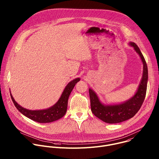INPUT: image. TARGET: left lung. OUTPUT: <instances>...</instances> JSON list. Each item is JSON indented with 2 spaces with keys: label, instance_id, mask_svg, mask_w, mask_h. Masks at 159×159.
<instances>
[{
  "label": "left lung",
  "instance_id": "obj_1",
  "mask_svg": "<svg viewBox=\"0 0 159 159\" xmlns=\"http://www.w3.org/2000/svg\"><path fill=\"white\" fill-rule=\"evenodd\" d=\"M129 45L139 54L143 63V75L135 94L123 102L105 104L101 102L94 90L89 89L93 113L97 118L107 123H118L133 118L140 109L145 98L148 82L147 65L137 45L133 42H129Z\"/></svg>",
  "mask_w": 159,
  "mask_h": 159
}]
</instances>
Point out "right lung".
Listing matches in <instances>:
<instances>
[{
    "label": "right lung",
    "mask_w": 159,
    "mask_h": 159,
    "mask_svg": "<svg viewBox=\"0 0 159 159\" xmlns=\"http://www.w3.org/2000/svg\"><path fill=\"white\" fill-rule=\"evenodd\" d=\"M80 78H76L70 81L65 87L58 101L49 108L41 110H30L20 106L14 99L10 93L11 99L18 111L27 118L41 123H51L62 118L66 112L68 99L75 84L80 81Z\"/></svg>",
    "instance_id": "1"
}]
</instances>
